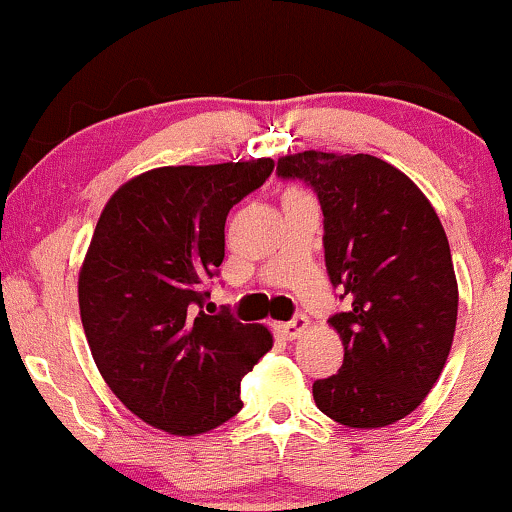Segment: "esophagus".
Returning a JSON list of instances; mask_svg holds the SVG:
<instances>
[{"label": "esophagus", "instance_id": "1", "mask_svg": "<svg viewBox=\"0 0 512 512\" xmlns=\"http://www.w3.org/2000/svg\"><path fill=\"white\" fill-rule=\"evenodd\" d=\"M308 327H310L308 317L298 315V317H293L291 322H276L274 330H276V334H281L284 339H298V337H303L305 332H308Z\"/></svg>", "mask_w": 512, "mask_h": 512}]
</instances>
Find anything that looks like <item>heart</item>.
Here are the masks:
<instances>
[{
  "label": "heart",
  "mask_w": 512,
  "mask_h": 512,
  "mask_svg": "<svg viewBox=\"0 0 512 512\" xmlns=\"http://www.w3.org/2000/svg\"><path fill=\"white\" fill-rule=\"evenodd\" d=\"M286 197H308V195H305L303 190H298V187H293V190L286 192Z\"/></svg>",
  "instance_id": "heart-1"
}]
</instances>
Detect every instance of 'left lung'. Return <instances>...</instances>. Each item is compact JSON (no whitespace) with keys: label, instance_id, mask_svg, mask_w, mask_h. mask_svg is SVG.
<instances>
[{"label":"left lung","instance_id":"obj_1","mask_svg":"<svg viewBox=\"0 0 512 512\" xmlns=\"http://www.w3.org/2000/svg\"><path fill=\"white\" fill-rule=\"evenodd\" d=\"M276 170L317 192L327 274L351 296L327 320L344 363L313 383L317 409L349 428L395 424L438 383L455 337L460 293L443 223L383 158L310 149L281 156Z\"/></svg>","mask_w":512,"mask_h":512}]
</instances>
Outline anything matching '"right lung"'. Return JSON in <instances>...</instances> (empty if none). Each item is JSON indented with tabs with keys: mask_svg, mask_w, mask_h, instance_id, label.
Masks as SVG:
<instances>
[{
	"mask_svg": "<svg viewBox=\"0 0 512 512\" xmlns=\"http://www.w3.org/2000/svg\"><path fill=\"white\" fill-rule=\"evenodd\" d=\"M272 170V158H252L134 175L103 207L81 262L93 361L134 416L170 436L233 419L243 409L240 380L274 344L264 325L202 310L223 262L228 211Z\"/></svg>",
	"mask_w": 512,
	"mask_h": 512,
	"instance_id": "add662e5",
	"label": "right lung"
}]
</instances>
